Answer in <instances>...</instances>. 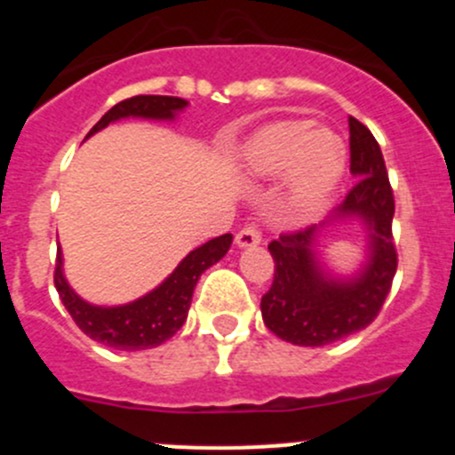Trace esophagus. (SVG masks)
<instances>
[{
    "mask_svg": "<svg viewBox=\"0 0 455 455\" xmlns=\"http://www.w3.org/2000/svg\"><path fill=\"white\" fill-rule=\"evenodd\" d=\"M261 242V233L255 224H246L242 231H237L235 235V244L240 249H251V246H257Z\"/></svg>",
    "mask_w": 455,
    "mask_h": 455,
    "instance_id": "34e87169",
    "label": "esophagus"
}]
</instances>
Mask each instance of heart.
Segmentation results:
<instances>
[{"instance_id":"obj_1","label":"heart","mask_w":455,"mask_h":455,"mask_svg":"<svg viewBox=\"0 0 455 455\" xmlns=\"http://www.w3.org/2000/svg\"><path fill=\"white\" fill-rule=\"evenodd\" d=\"M246 169L275 180L288 173L286 204L292 213L319 206L346 172V145L334 132L308 121H282L257 130L242 147Z\"/></svg>"}]
</instances>
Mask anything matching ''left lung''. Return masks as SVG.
Listing matches in <instances>:
<instances>
[{"label": "left lung", "mask_w": 455, "mask_h": 455, "mask_svg": "<svg viewBox=\"0 0 455 455\" xmlns=\"http://www.w3.org/2000/svg\"><path fill=\"white\" fill-rule=\"evenodd\" d=\"M350 172L356 178L332 220H359L365 231V261L350 277L325 268L316 253L321 227L283 233L270 242L275 279L261 297L270 332L295 346L319 347L368 328L379 315L396 275L392 237L394 196L380 147L363 123L350 116Z\"/></svg>", "instance_id": "8db88e82"}]
</instances>
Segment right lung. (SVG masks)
I'll return each mask as SVG.
<instances>
[{"mask_svg":"<svg viewBox=\"0 0 455 455\" xmlns=\"http://www.w3.org/2000/svg\"><path fill=\"white\" fill-rule=\"evenodd\" d=\"M185 99L178 96L140 94L114 105L105 116L90 130L87 139L96 132L105 130L109 123L121 118H149V121H173L187 108ZM233 235H220L206 244L191 251L163 283L139 299L123 306H94L76 295L63 275V255L57 251V268H54V286L68 313L75 323L96 343L114 347V350H149L172 339L185 323L189 315L191 297L200 275L209 266L218 264L231 249Z\"/></svg>","mask_w":455,"mask_h":455,"instance_id":"right-lung-1","label":"right lung"}]
</instances>
